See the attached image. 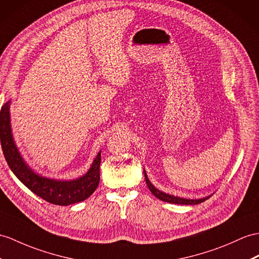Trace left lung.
<instances>
[{
	"instance_id": "left-lung-1",
	"label": "left lung",
	"mask_w": 259,
	"mask_h": 259,
	"mask_svg": "<svg viewBox=\"0 0 259 259\" xmlns=\"http://www.w3.org/2000/svg\"><path fill=\"white\" fill-rule=\"evenodd\" d=\"M144 176H145V181H146V185L148 187V189L150 190V192L153 193L156 198H158L161 201H165V202L168 203H175V204H190V205H194V204H199V203H202L204 202L205 200L209 199L211 195H207V197L204 198H201V199H185V198H180V197H176V195H171V194H168L162 192L160 190H158L153 184H151L150 180L147 177V174L145 171L144 169Z\"/></svg>"
}]
</instances>
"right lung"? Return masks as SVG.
<instances>
[{
	"label": "right lung",
	"instance_id": "obj_1",
	"mask_svg": "<svg viewBox=\"0 0 259 259\" xmlns=\"http://www.w3.org/2000/svg\"><path fill=\"white\" fill-rule=\"evenodd\" d=\"M10 105L11 100L4 103L0 112V140L5 160L18 180L31 192L53 204L70 205L89 198L100 182L101 151L89 170L77 179L59 180L44 177L29 167L16 146L12 134Z\"/></svg>",
	"mask_w": 259,
	"mask_h": 259
}]
</instances>
